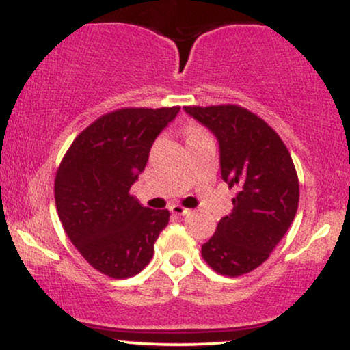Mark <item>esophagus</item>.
<instances>
[{
    "label": "esophagus",
    "mask_w": 350,
    "mask_h": 350,
    "mask_svg": "<svg viewBox=\"0 0 350 350\" xmlns=\"http://www.w3.org/2000/svg\"><path fill=\"white\" fill-rule=\"evenodd\" d=\"M170 211L174 215H187V214H191V211H189V208H186V207H183V206H180V204H172V206L170 207Z\"/></svg>",
    "instance_id": "34e87169"
}]
</instances>
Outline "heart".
I'll return each instance as SVG.
<instances>
[{"label":"heart","instance_id":"obj_1","mask_svg":"<svg viewBox=\"0 0 350 350\" xmlns=\"http://www.w3.org/2000/svg\"><path fill=\"white\" fill-rule=\"evenodd\" d=\"M184 131H186L187 138H191V136H196V135H200L204 133V130L200 126H198V124H187L186 128H184Z\"/></svg>","mask_w":350,"mask_h":350}]
</instances>
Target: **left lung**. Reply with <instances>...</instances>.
Masks as SVG:
<instances>
[{"label":"left lung","mask_w":350,"mask_h":350,"mask_svg":"<svg viewBox=\"0 0 350 350\" xmlns=\"http://www.w3.org/2000/svg\"><path fill=\"white\" fill-rule=\"evenodd\" d=\"M219 139L220 172L237 189L232 214L202 245V258L224 276L258 268L290 228L299 180L286 144L265 120L240 105L184 107Z\"/></svg>","instance_id":"1"}]
</instances>
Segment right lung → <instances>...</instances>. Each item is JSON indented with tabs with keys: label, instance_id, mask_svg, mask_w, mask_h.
Returning <instances> with one entry per match:
<instances>
[{
	"label": "right lung",
	"instance_id": "right-lung-1",
	"mask_svg": "<svg viewBox=\"0 0 350 350\" xmlns=\"http://www.w3.org/2000/svg\"><path fill=\"white\" fill-rule=\"evenodd\" d=\"M180 107L118 108L88 124L59 164L55 207L64 232L95 270L130 278L150 263L170 211L130 194L150 150Z\"/></svg>",
	"mask_w": 350,
	"mask_h": 350
}]
</instances>
